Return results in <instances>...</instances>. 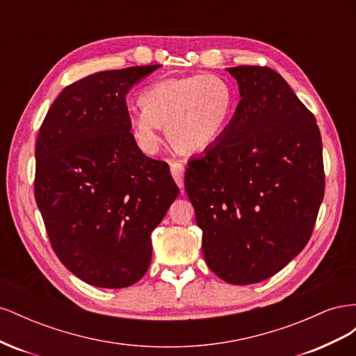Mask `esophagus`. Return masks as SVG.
Segmentation results:
<instances>
[{
    "mask_svg": "<svg viewBox=\"0 0 356 356\" xmlns=\"http://www.w3.org/2000/svg\"><path fill=\"white\" fill-rule=\"evenodd\" d=\"M184 170H186V168L181 163V161H170V174H172V177H174L179 188L184 187Z\"/></svg>",
    "mask_w": 356,
    "mask_h": 356,
    "instance_id": "esophagus-1",
    "label": "esophagus"
}]
</instances>
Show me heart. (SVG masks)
<instances>
[{"label": "heart", "mask_w": 356, "mask_h": 356, "mask_svg": "<svg viewBox=\"0 0 356 356\" xmlns=\"http://www.w3.org/2000/svg\"><path fill=\"white\" fill-rule=\"evenodd\" d=\"M139 108L131 113V131L136 145L147 154L160 147V126L184 152L212 145L227 127L234 95L217 75H190L156 81L139 93Z\"/></svg>", "instance_id": "obj_1"}]
</instances>
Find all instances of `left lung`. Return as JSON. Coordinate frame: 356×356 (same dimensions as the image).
<instances>
[{
	"instance_id": "left-lung-1",
	"label": "left lung",
	"mask_w": 356,
	"mask_h": 356,
	"mask_svg": "<svg viewBox=\"0 0 356 356\" xmlns=\"http://www.w3.org/2000/svg\"><path fill=\"white\" fill-rule=\"evenodd\" d=\"M241 101L222 135L191 159L186 191L211 270L233 285L261 282L309 242L324 199L314 114L267 67L227 68Z\"/></svg>"
}]
</instances>
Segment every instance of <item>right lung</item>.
<instances>
[{
  "instance_id": "1",
  "label": "right lung",
  "mask_w": 356,
  "mask_h": 356,
  "mask_svg": "<svg viewBox=\"0 0 356 356\" xmlns=\"http://www.w3.org/2000/svg\"><path fill=\"white\" fill-rule=\"evenodd\" d=\"M160 65L90 74L63 89L35 145V200L53 251L81 281L126 288L152 263V232L178 196L166 161L131 134L126 95Z\"/></svg>"
}]
</instances>
